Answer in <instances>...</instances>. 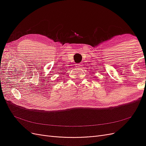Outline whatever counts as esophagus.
I'll use <instances>...</instances> for the list:
<instances>
[{
  "mask_svg": "<svg viewBox=\"0 0 146 146\" xmlns=\"http://www.w3.org/2000/svg\"><path fill=\"white\" fill-rule=\"evenodd\" d=\"M82 64H76V67L78 68H81L82 67Z\"/></svg>",
  "mask_w": 146,
  "mask_h": 146,
  "instance_id": "1",
  "label": "esophagus"
}]
</instances>
